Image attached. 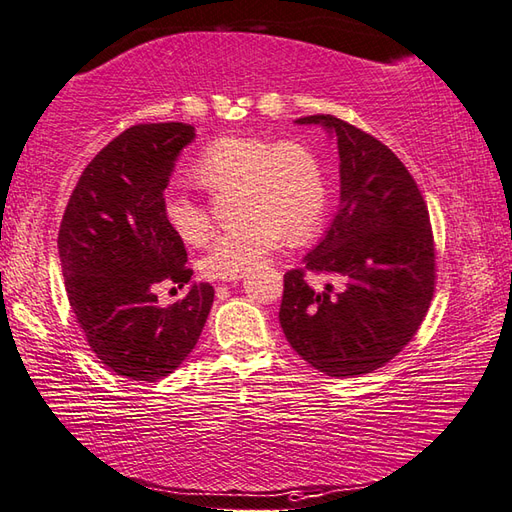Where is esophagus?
<instances>
[{
  "label": "esophagus",
  "instance_id": "1",
  "mask_svg": "<svg viewBox=\"0 0 512 512\" xmlns=\"http://www.w3.org/2000/svg\"><path fill=\"white\" fill-rule=\"evenodd\" d=\"M244 275H233V277H226L224 282H239V279H242Z\"/></svg>",
  "mask_w": 512,
  "mask_h": 512
}]
</instances>
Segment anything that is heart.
Returning a JSON list of instances; mask_svg holds the SVG:
<instances>
[{"label":"heart","instance_id":"b5f03b06","mask_svg":"<svg viewBox=\"0 0 512 512\" xmlns=\"http://www.w3.org/2000/svg\"><path fill=\"white\" fill-rule=\"evenodd\" d=\"M208 190L237 186V217L210 244L204 270L210 277H233L257 266L288 233L304 239L319 226L328 202L324 168L313 150L299 142L264 137H222L210 144L193 168ZM168 226L188 244H204L213 219L208 208L184 186L164 193Z\"/></svg>","mask_w":512,"mask_h":512}]
</instances>
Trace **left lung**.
<instances>
[{
    "label": "left lung",
    "instance_id": "1",
    "mask_svg": "<svg viewBox=\"0 0 512 512\" xmlns=\"http://www.w3.org/2000/svg\"><path fill=\"white\" fill-rule=\"evenodd\" d=\"M337 137L339 210L326 237L284 275L288 344L319 373L359 377L415 337L435 293V239L413 175L393 150L333 115L299 117ZM308 272L330 276L315 291Z\"/></svg>",
    "mask_w": 512,
    "mask_h": 512
}]
</instances>
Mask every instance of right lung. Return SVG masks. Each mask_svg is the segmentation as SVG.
<instances>
[{"label": "right lung", "mask_w": 512, "mask_h": 512, "mask_svg": "<svg viewBox=\"0 0 512 512\" xmlns=\"http://www.w3.org/2000/svg\"><path fill=\"white\" fill-rule=\"evenodd\" d=\"M195 139L182 122L126 128L90 159L68 199L57 248L70 308L99 362L130 382H157L193 353L215 290L193 284L162 308L159 284L182 288V237L164 217L175 159Z\"/></svg>", "instance_id": "right-lung-1"}]
</instances>
